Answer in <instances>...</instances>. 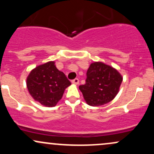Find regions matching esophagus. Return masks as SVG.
<instances>
[{"label": "esophagus", "instance_id": "1", "mask_svg": "<svg viewBox=\"0 0 154 154\" xmlns=\"http://www.w3.org/2000/svg\"><path fill=\"white\" fill-rule=\"evenodd\" d=\"M79 82V81L77 78H75V79H73V80L72 81V83L74 85H78Z\"/></svg>", "mask_w": 154, "mask_h": 154}]
</instances>
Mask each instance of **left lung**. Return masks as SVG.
<instances>
[{"label":"left lung","mask_w":154,"mask_h":154,"mask_svg":"<svg viewBox=\"0 0 154 154\" xmlns=\"http://www.w3.org/2000/svg\"><path fill=\"white\" fill-rule=\"evenodd\" d=\"M123 77L116 69L98 61L91 63L86 83L79 86L89 106H100L111 101L119 91Z\"/></svg>","instance_id":"left-lung-1"}]
</instances>
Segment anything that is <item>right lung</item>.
<instances>
[{
    "mask_svg": "<svg viewBox=\"0 0 154 154\" xmlns=\"http://www.w3.org/2000/svg\"><path fill=\"white\" fill-rule=\"evenodd\" d=\"M70 85V81L56 68L54 61L36 66L26 77L29 94L35 101L47 107L55 106Z\"/></svg>",
    "mask_w": 154,
    "mask_h": 154,
    "instance_id": "obj_1",
    "label": "right lung"
}]
</instances>
